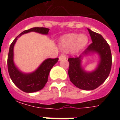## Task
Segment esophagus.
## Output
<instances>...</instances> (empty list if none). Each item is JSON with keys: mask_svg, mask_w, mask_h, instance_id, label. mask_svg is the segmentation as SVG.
<instances>
[{"mask_svg": "<svg viewBox=\"0 0 120 120\" xmlns=\"http://www.w3.org/2000/svg\"><path fill=\"white\" fill-rule=\"evenodd\" d=\"M66 56L65 55H61L60 56H59V60H62L63 59H66Z\"/></svg>", "mask_w": 120, "mask_h": 120, "instance_id": "esophagus-1", "label": "esophagus"}]
</instances>
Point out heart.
<instances>
[{
    "label": "heart",
    "instance_id": "1",
    "mask_svg": "<svg viewBox=\"0 0 120 120\" xmlns=\"http://www.w3.org/2000/svg\"><path fill=\"white\" fill-rule=\"evenodd\" d=\"M88 37L85 34L78 35L70 34L63 37L60 40V47L65 50H69L73 48L77 50L83 48L88 43Z\"/></svg>",
    "mask_w": 120,
    "mask_h": 120
}]
</instances>
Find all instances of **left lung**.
I'll return each instance as SVG.
<instances>
[{"label": "left lung", "instance_id": "1", "mask_svg": "<svg viewBox=\"0 0 120 120\" xmlns=\"http://www.w3.org/2000/svg\"><path fill=\"white\" fill-rule=\"evenodd\" d=\"M92 43L79 57L69 58L68 75L71 82L77 88L84 90H92L101 85L109 76L112 57L110 46L100 34L88 29ZM97 53L100 57L97 67L92 72H86L81 66L83 56L90 53Z\"/></svg>", "mask_w": 120, "mask_h": 120}]
</instances>
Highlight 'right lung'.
<instances>
[{
	"instance_id": "add662e5",
	"label": "right lung",
	"mask_w": 120,
	"mask_h": 120,
	"mask_svg": "<svg viewBox=\"0 0 120 120\" xmlns=\"http://www.w3.org/2000/svg\"><path fill=\"white\" fill-rule=\"evenodd\" d=\"M49 29L45 27H34L23 31L12 41L9 48L7 67L9 75L12 82L19 89L26 93H33L41 90L48 81L49 73L52 68L58 62V58H48L44 60L39 67L34 72L25 73L22 72L15 65L14 62V47L18 38L22 35L30 32L47 35Z\"/></svg>"
}]
</instances>
